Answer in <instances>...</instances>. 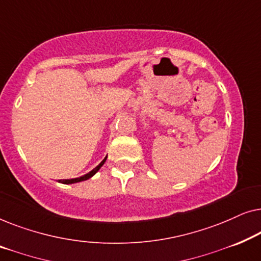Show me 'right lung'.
<instances>
[{
	"mask_svg": "<svg viewBox=\"0 0 261 261\" xmlns=\"http://www.w3.org/2000/svg\"><path fill=\"white\" fill-rule=\"evenodd\" d=\"M106 160H107V156L105 159L102 160L101 163L98 164L97 166L95 167L94 170H91L90 172H88L87 174H84V176H82V177H78V178H72V179H60L59 180V183H63V184H73V183H78V181H83V180H87V179H89V178H91L92 176H94V174L97 172V171L101 169V167L103 166V164L106 163Z\"/></svg>",
	"mask_w": 261,
	"mask_h": 261,
	"instance_id": "add662e5",
	"label": "right lung"
}]
</instances>
